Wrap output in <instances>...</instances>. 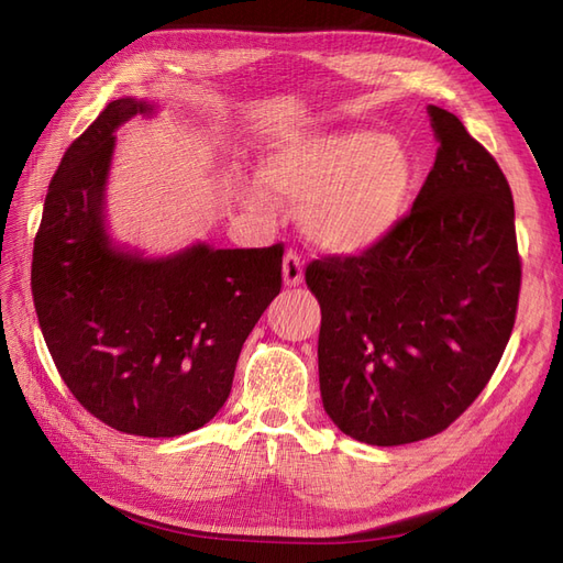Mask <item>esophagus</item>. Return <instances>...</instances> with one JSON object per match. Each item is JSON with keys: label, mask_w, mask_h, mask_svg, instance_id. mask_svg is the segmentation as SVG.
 <instances>
[{"label": "esophagus", "mask_w": 563, "mask_h": 563, "mask_svg": "<svg viewBox=\"0 0 563 563\" xmlns=\"http://www.w3.org/2000/svg\"><path fill=\"white\" fill-rule=\"evenodd\" d=\"M282 272H284V284L286 286L302 284V261H300V255L296 251H286Z\"/></svg>", "instance_id": "1"}]
</instances>
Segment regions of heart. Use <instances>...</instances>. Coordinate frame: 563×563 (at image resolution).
Instances as JSON below:
<instances>
[{
    "label": "heart",
    "mask_w": 563,
    "mask_h": 563,
    "mask_svg": "<svg viewBox=\"0 0 563 563\" xmlns=\"http://www.w3.org/2000/svg\"><path fill=\"white\" fill-rule=\"evenodd\" d=\"M272 192L300 201L308 240L329 253H362L399 225L416 187V164L391 135L345 131L284 135L263 159ZM251 207H265L263 187H249Z\"/></svg>",
    "instance_id": "1"
}]
</instances>
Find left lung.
<instances>
[{
  "instance_id": "left-lung-1",
  "label": "left lung",
  "mask_w": 563,
  "mask_h": 563,
  "mask_svg": "<svg viewBox=\"0 0 563 563\" xmlns=\"http://www.w3.org/2000/svg\"><path fill=\"white\" fill-rule=\"evenodd\" d=\"M428 112L439 150L411 213L373 249L305 269L321 308L323 408L371 446L411 444L463 416L496 371L519 305L509 183L455 114Z\"/></svg>"
}]
</instances>
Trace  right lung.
<instances>
[{
	"label": "right lung",
	"instance_id": "add662e5",
	"mask_svg": "<svg viewBox=\"0 0 563 563\" xmlns=\"http://www.w3.org/2000/svg\"><path fill=\"white\" fill-rule=\"evenodd\" d=\"M152 110L112 100L67 147L35 236L32 298L63 383L93 418L135 437H180L228 401L244 340L282 291L284 246L197 244L143 258L112 244V133Z\"/></svg>",
	"mask_w": 563,
	"mask_h": 563
}]
</instances>
